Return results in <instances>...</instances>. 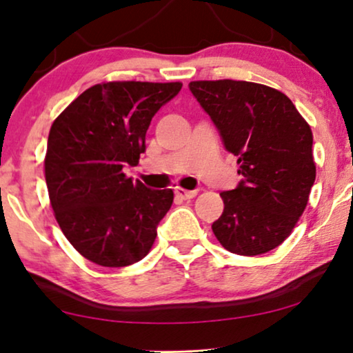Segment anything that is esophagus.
<instances>
[{
    "label": "esophagus",
    "instance_id": "34e87169",
    "mask_svg": "<svg viewBox=\"0 0 353 353\" xmlns=\"http://www.w3.org/2000/svg\"><path fill=\"white\" fill-rule=\"evenodd\" d=\"M197 192H199L197 190H194V191H188V190H183V188H175V194H176L178 197H181V199H185V201L192 199V197H196Z\"/></svg>",
    "mask_w": 353,
    "mask_h": 353
}]
</instances>
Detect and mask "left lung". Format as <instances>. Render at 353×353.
<instances>
[{"mask_svg":"<svg viewBox=\"0 0 353 353\" xmlns=\"http://www.w3.org/2000/svg\"><path fill=\"white\" fill-rule=\"evenodd\" d=\"M190 90L243 175L220 194L225 209L212 231L233 254L270 252L292 233L315 183L310 125L286 94L267 85L201 80Z\"/></svg>","mask_w":353,"mask_h":353,"instance_id":"8db88e82","label":"left lung"}]
</instances>
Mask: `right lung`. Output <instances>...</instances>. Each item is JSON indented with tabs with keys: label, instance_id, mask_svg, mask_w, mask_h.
<instances>
[{
	"label": "right lung",
	"instance_id": "add662e5",
	"mask_svg": "<svg viewBox=\"0 0 353 353\" xmlns=\"http://www.w3.org/2000/svg\"><path fill=\"white\" fill-rule=\"evenodd\" d=\"M180 81H108L83 91L51 125L45 176L69 243L101 267L137 263L151 250L172 190H149L122 172L138 165L146 132Z\"/></svg>",
	"mask_w": 353,
	"mask_h": 353
}]
</instances>
